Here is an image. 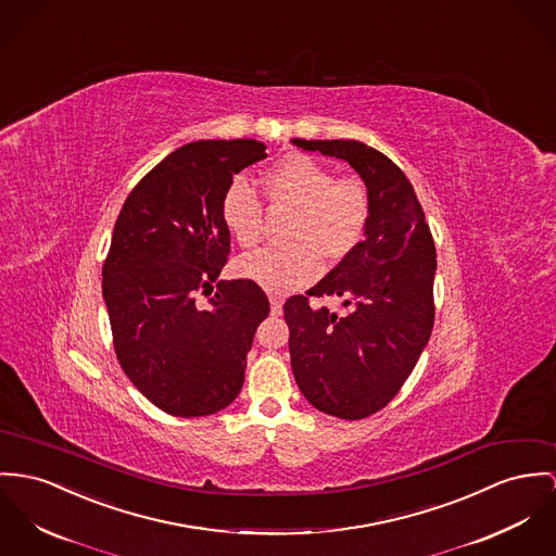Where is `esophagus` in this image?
<instances>
[{
    "label": "esophagus",
    "mask_w": 556,
    "mask_h": 556,
    "mask_svg": "<svg viewBox=\"0 0 556 556\" xmlns=\"http://www.w3.org/2000/svg\"><path fill=\"white\" fill-rule=\"evenodd\" d=\"M270 313L273 315H281L283 313V302L281 299H277V296H270Z\"/></svg>",
    "instance_id": "esophagus-1"
}]
</instances>
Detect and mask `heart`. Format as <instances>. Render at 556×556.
<instances>
[{
	"label": "heart",
	"instance_id": "1",
	"mask_svg": "<svg viewBox=\"0 0 556 556\" xmlns=\"http://www.w3.org/2000/svg\"><path fill=\"white\" fill-rule=\"evenodd\" d=\"M264 188L275 205L294 210L281 250H260L237 260V273L273 294L313 283L324 268L321 256L339 262L364 239L370 222V194L357 177H334L306 154H288L264 173ZM232 239L256 248L262 239V205L254 188L235 177L219 203Z\"/></svg>",
	"mask_w": 556,
	"mask_h": 556
}]
</instances>
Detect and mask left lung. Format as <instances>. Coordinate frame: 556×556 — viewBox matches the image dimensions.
Segmentation results:
<instances>
[{"instance_id":"left-lung-1","label":"left lung","mask_w":556,"mask_h":556,"mask_svg":"<svg viewBox=\"0 0 556 556\" xmlns=\"http://www.w3.org/2000/svg\"><path fill=\"white\" fill-rule=\"evenodd\" d=\"M346 161L370 194L364 241L306 294L341 296L346 315L283 304L302 395L321 413L364 419L384 408L417 366L433 328L435 248L413 184L383 152L355 139H292Z\"/></svg>"}]
</instances>
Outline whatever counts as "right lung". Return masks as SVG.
Listing matches in <instances>:
<instances>
[{
	"label": "right lung",
	"instance_id": "obj_1",
	"mask_svg": "<svg viewBox=\"0 0 556 556\" xmlns=\"http://www.w3.org/2000/svg\"><path fill=\"white\" fill-rule=\"evenodd\" d=\"M256 139L192 141L127 197L103 264L116 357L130 383L173 417H205L239 395L256 328L270 306L250 279L217 281L228 254L226 186L266 159Z\"/></svg>",
	"mask_w": 556,
	"mask_h": 556
}]
</instances>
